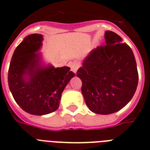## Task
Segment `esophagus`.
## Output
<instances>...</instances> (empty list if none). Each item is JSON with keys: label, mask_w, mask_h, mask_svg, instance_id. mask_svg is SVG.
I'll return each instance as SVG.
<instances>
[{"label": "esophagus", "mask_w": 150, "mask_h": 150, "mask_svg": "<svg viewBox=\"0 0 150 150\" xmlns=\"http://www.w3.org/2000/svg\"><path fill=\"white\" fill-rule=\"evenodd\" d=\"M68 65H69V67H70V68L72 69V71L75 73H76V71H77L78 69H79L80 67L79 63V62L76 61H70V62L68 63Z\"/></svg>", "instance_id": "esophagus-1"}]
</instances>
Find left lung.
I'll return each mask as SVG.
<instances>
[{
  "instance_id": "8db88e82",
  "label": "left lung",
  "mask_w": 150,
  "mask_h": 150,
  "mask_svg": "<svg viewBox=\"0 0 150 150\" xmlns=\"http://www.w3.org/2000/svg\"><path fill=\"white\" fill-rule=\"evenodd\" d=\"M106 45L97 47L77 71L87 107L98 114L118 111L134 96L139 81L130 47L112 31L105 32Z\"/></svg>"
}]
</instances>
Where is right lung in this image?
<instances>
[{
	"instance_id": "1",
	"label": "right lung",
	"mask_w": 150,
	"mask_h": 150,
	"mask_svg": "<svg viewBox=\"0 0 150 150\" xmlns=\"http://www.w3.org/2000/svg\"><path fill=\"white\" fill-rule=\"evenodd\" d=\"M41 34H31L18 46L8 69V86L15 102L27 113L44 115L59 107L61 93L75 73L69 67L43 66L36 53Z\"/></svg>"
}]
</instances>
